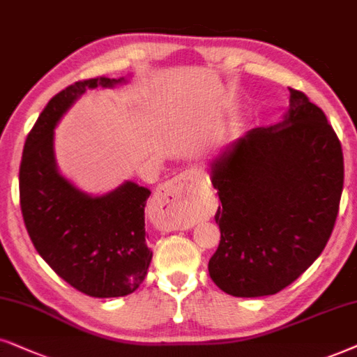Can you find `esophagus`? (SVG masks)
<instances>
[{
    "label": "esophagus",
    "instance_id": "1",
    "mask_svg": "<svg viewBox=\"0 0 357 357\" xmlns=\"http://www.w3.org/2000/svg\"><path fill=\"white\" fill-rule=\"evenodd\" d=\"M204 189L191 171L178 174L163 188L158 189L153 206L169 215H186L196 211Z\"/></svg>",
    "mask_w": 357,
    "mask_h": 357
}]
</instances>
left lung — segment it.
Returning <instances> with one entry per match:
<instances>
[{
  "mask_svg": "<svg viewBox=\"0 0 357 357\" xmlns=\"http://www.w3.org/2000/svg\"><path fill=\"white\" fill-rule=\"evenodd\" d=\"M222 206L208 274L234 297L273 296L321 255L343 192V150L326 116L291 89L284 121L246 132L211 161Z\"/></svg>",
  "mask_w": 357,
  "mask_h": 357,
  "instance_id": "left-lung-1",
  "label": "left lung"
}]
</instances>
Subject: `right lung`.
Segmentation results:
<instances>
[{
  "label": "right lung",
  "mask_w": 357,
  "mask_h": 357,
  "mask_svg": "<svg viewBox=\"0 0 357 357\" xmlns=\"http://www.w3.org/2000/svg\"><path fill=\"white\" fill-rule=\"evenodd\" d=\"M126 78L70 84L47 104L24 145L19 197L27 234L42 259L76 291L98 298L139 289L151 253L145 234L150 189L126 181L91 196L68 181L55 160V127L88 89L114 88Z\"/></svg>",
  "instance_id": "add662e5"
}]
</instances>
